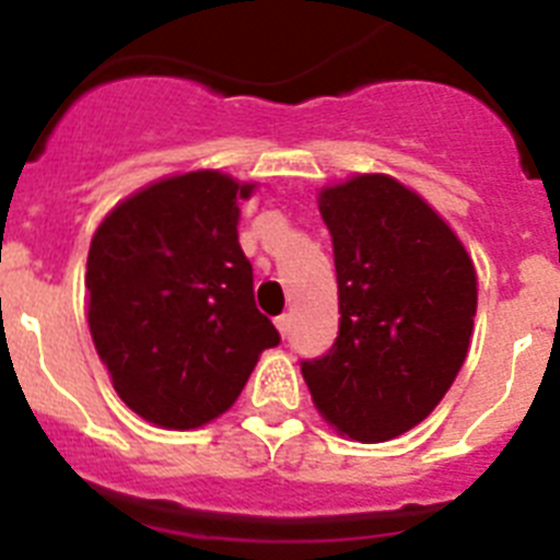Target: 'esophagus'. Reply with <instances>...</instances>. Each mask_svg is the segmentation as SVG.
<instances>
[{"label":"esophagus","instance_id":"esophagus-1","mask_svg":"<svg viewBox=\"0 0 560 560\" xmlns=\"http://www.w3.org/2000/svg\"><path fill=\"white\" fill-rule=\"evenodd\" d=\"M277 330H280V336H289V328H291V316L289 314H280L275 319Z\"/></svg>","mask_w":560,"mask_h":560}]
</instances>
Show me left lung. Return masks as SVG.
<instances>
[{"mask_svg":"<svg viewBox=\"0 0 560 560\" xmlns=\"http://www.w3.org/2000/svg\"><path fill=\"white\" fill-rule=\"evenodd\" d=\"M334 237L339 336L303 361L311 400L339 434L384 443L429 418L463 368L477 271L452 226L387 173L319 192Z\"/></svg>","mask_w":560,"mask_h":560,"instance_id":"8db88e82","label":"left lung"}]
</instances>
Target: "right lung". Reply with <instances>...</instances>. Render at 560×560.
Listing matches in <instances>:
<instances>
[{"label":"right lung","instance_id":"add662e5","mask_svg":"<svg viewBox=\"0 0 560 560\" xmlns=\"http://www.w3.org/2000/svg\"><path fill=\"white\" fill-rule=\"evenodd\" d=\"M252 190L221 171L167 176L120 201L92 237V341L122 404L153 427L185 432L224 415L280 345L237 244V199Z\"/></svg>","mask_w":560,"mask_h":560}]
</instances>
